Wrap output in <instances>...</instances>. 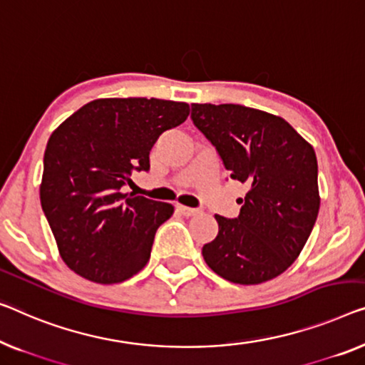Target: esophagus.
Instances as JSON below:
<instances>
[{
    "mask_svg": "<svg viewBox=\"0 0 365 365\" xmlns=\"http://www.w3.org/2000/svg\"><path fill=\"white\" fill-rule=\"evenodd\" d=\"M178 211H180V215L187 216V217H190V216H197V215L200 213V210H197V208H188V206H178Z\"/></svg>",
    "mask_w": 365,
    "mask_h": 365,
    "instance_id": "obj_1",
    "label": "esophagus"
}]
</instances>
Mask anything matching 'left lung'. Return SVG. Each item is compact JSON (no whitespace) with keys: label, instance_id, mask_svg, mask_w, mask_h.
<instances>
[{"label":"left lung","instance_id":"8db88e82","mask_svg":"<svg viewBox=\"0 0 365 365\" xmlns=\"http://www.w3.org/2000/svg\"><path fill=\"white\" fill-rule=\"evenodd\" d=\"M192 121L232 180L246 183L237 217L215 215L217 236L203 246L222 279L257 285L295 262L318 217V162L285 119L241 105H192Z\"/></svg>","mask_w":365,"mask_h":365}]
</instances>
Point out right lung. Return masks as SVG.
Instances as JSON below:
<instances>
[{
    "label": "right lung",
    "mask_w": 365,
    "mask_h": 365,
    "mask_svg": "<svg viewBox=\"0 0 365 365\" xmlns=\"http://www.w3.org/2000/svg\"><path fill=\"white\" fill-rule=\"evenodd\" d=\"M187 103L106 98L81 106L53 130L43 154L41 205L63 262L96 284H119L150 257L173 206L123 193L149 172L159 135L187 119Z\"/></svg>",
    "instance_id": "right-lung-1"
}]
</instances>
